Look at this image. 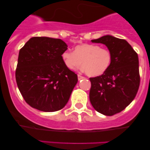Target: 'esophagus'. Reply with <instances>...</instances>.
Masks as SVG:
<instances>
[{"mask_svg": "<svg viewBox=\"0 0 150 150\" xmlns=\"http://www.w3.org/2000/svg\"><path fill=\"white\" fill-rule=\"evenodd\" d=\"M78 79H79V81H81V80L85 79V77H84V76H82L81 75L79 74V75H78Z\"/></svg>", "mask_w": 150, "mask_h": 150, "instance_id": "esophagus-1", "label": "esophagus"}]
</instances>
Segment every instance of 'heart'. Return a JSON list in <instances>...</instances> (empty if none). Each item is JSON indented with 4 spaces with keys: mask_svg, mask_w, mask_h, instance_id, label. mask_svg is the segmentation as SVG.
Masks as SVG:
<instances>
[{
    "mask_svg": "<svg viewBox=\"0 0 150 150\" xmlns=\"http://www.w3.org/2000/svg\"><path fill=\"white\" fill-rule=\"evenodd\" d=\"M63 63L69 69H77L83 63V70L89 76L105 73L112 63V53L107 48L91 44L78 45L74 52L65 50L62 54Z\"/></svg>",
    "mask_w": 150,
    "mask_h": 150,
    "instance_id": "b5f03b06",
    "label": "heart"
}]
</instances>
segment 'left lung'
Returning <instances> with one entry per match:
<instances>
[{
  "label": "left lung",
  "mask_w": 150,
  "mask_h": 150,
  "mask_svg": "<svg viewBox=\"0 0 150 150\" xmlns=\"http://www.w3.org/2000/svg\"><path fill=\"white\" fill-rule=\"evenodd\" d=\"M91 42L105 45L112 61L105 73L89 79V100L96 110L111 116L124 110L137 95L140 85L138 54L126 40L111 35Z\"/></svg>",
  "instance_id": "8db88e82"
}]
</instances>
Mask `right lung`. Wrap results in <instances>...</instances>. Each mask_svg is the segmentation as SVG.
Returning a JSON list of instances; mask_svg holds the SVG:
<instances>
[{
	"instance_id": "1",
	"label": "right lung",
	"mask_w": 150,
	"mask_h": 150,
	"mask_svg": "<svg viewBox=\"0 0 150 150\" xmlns=\"http://www.w3.org/2000/svg\"><path fill=\"white\" fill-rule=\"evenodd\" d=\"M61 39L33 37L20 50L16 80L26 103L44 112H54L67 103L78 76L65 66Z\"/></svg>"
}]
</instances>
